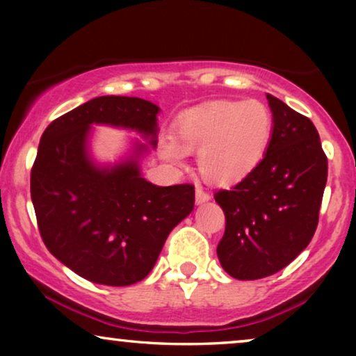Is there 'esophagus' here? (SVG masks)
<instances>
[{
	"label": "esophagus",
	"mask_w": 356,
	"mask_h": 356,
	"mask_svg": "<svg viewBox=\"0 0 356 356\" xmlns=\"http://www.w3.org/2000/svg\"><path fill=\"white\" fill-rule=\"evenodd\" d=\"M209 199H211V194L204 191L202 188H196V202H197V204H204V202H207Z\"/></svg>",
	"instance_id": "1"
}]
</instances>
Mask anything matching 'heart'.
I'll list each match as a JSON object with an SVG mask.
<instances>
[{"instance_id":"heart-1","label":"heart","mask_w":356,"mask_h":356,"mask_svg":"<svg viewBox=\"0 0 356 356\" xmlns=\"http://www.w3.org/2000/svg\"><path fill=\"white\" fill-rule=\"evenodd\" d=\"M274 120L259 100H220L194 108L178 120L177 138L162 134L159 154L183 165L197 154L199 172L209 183L230 186L254 172L269 149Z\"/></svg>"}]
</instances>
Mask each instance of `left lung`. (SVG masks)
I'll return each instance as SVG.
<instances>
[{
	"mask_svg": "<svg viewBox=\"0 0 356 356\" xmlns=\"http://www.w3.org/2000/svg\"><path fill=\"white\" fill-rule=\"evenodd\" d=\"M266 97L274 131L264 159L230 191L213 194L227 220L217 256L238 280L275 274L309 245L327 181V157L311 120Z\"/></svg>",
	"mask_w": 356,
	"mask_h": 356,
	"instance_id": "obj_1",
	"label": "left lung"
}]
</instances>
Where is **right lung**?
<instances>
[{"label":"right lung","mask_w":356,"mask_h":356,"mask_svg":"<svg viewBox=\"0 0 356 356\" xmlns=\"http://www.w3.org/2000/svg\"><path fill=\"white\" fill-rule=\"evenodd\" d=\"M160 108L138 97H95L50 123L31 173V196L48 251L77 275L126 286L152 270L170 232L194 209L193 184L157 186L140 173V160L157 147ZM138 132L124 159L97 164L91 126Z\"/></svg>","instance_id":"1"}]
</instances>
